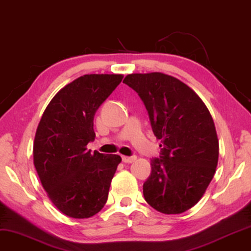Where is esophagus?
Returning a JSON list of instances; mask_svg holds the SVG:
<instances>
[{"label":"esophagus","instance_id":"obj_1","mask_svg":"<svg viewBox=\"0 0 251 251\" xmlns=\"http://www.w3.org/2000/svg\"><path fill=\"white\" fill-rule=\"evenodd\" d=\"M122 160H123V162H125V163H132L136 160V156L135 155H133V156H122Z\"/></svg>","mask_w":251,"mask_h":251}]
</instances>
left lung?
I'll list each match as a JSON object with an SVG mask.
<instances>
[{"mask_svg":"<svg viewBox=\"0 0 251 251\" xmlns=\"http://www.w3.org/2000/svg\"><path fill=\"white\" fill-rule=\"evenodd\" d=\"M124 83L141 98L154 135L162 142L144 183L146 201L161 213H183L201 201L218 164L210 111L191 88L170 75L129 74Z\"/></svg>","mask_w":251,"mask_h":251,"instance_id":"obj_1","label":"left lung"}]
</instances>
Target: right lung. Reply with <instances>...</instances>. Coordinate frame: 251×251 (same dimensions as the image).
Instances as JSON below:
<instances>
[{
	"label": "right lung",
	"instance_id": "right-lung-1",
	"mask_svg": "<svg viewBox=\"0 0 251 251\" xmlns=\"http://www.w3.org/2000/svg\"><path fill=\"white\" fill-rule=\"evenodd\" d=\"M124 76L90 74L76 78L52 98L38 125L33 163L47 196L59 211L90 218L105 205L119 155L91 153L94 117Z\"/></svg>",
	"mask_w": 251,
	"mask_h": 251
}]
</instances>
